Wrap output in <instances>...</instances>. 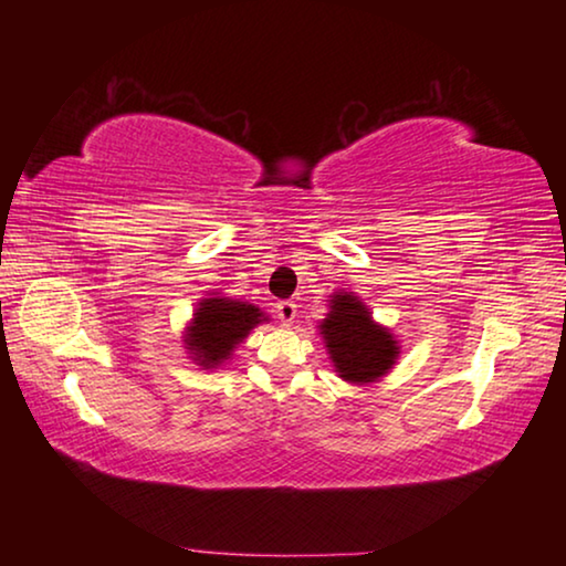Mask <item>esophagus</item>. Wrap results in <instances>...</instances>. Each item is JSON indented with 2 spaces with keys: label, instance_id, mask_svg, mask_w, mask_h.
I'll use <instances>...</instances> for the list:
<instances>
[{
  "label": "esophagus",
  "instance_id": "obj_1",
  "mask_svg": "<svg viewBox=\"0 0 566 566\" xmlns=\"http://www.w3.org/2000/svg\"><path fill=\"white\" fill-rule=\"evenodd\" d=\"M276 317H280L284 324H292L296 319V304L292 300H284L276 304Z\"/></svg>",
  "mask_w": 566,
  "mask_h": 566
}]
</instances>
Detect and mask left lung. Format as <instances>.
I'll list each match as a JSON object with an SVG mask.
<instances>
[{"label": "left lung", "mask_w": 566, "mask_h": 566, "mask_svg": "<svg viewBox=\"0 0 566 566\" xmlns=\"http://www.w3.org/2000/svg\"><path fill=\"white\" fill-rule=\"evenodd\" d=\"M319 334L327 344L329 359L344 381L371 385L395 367L399 344L387 327H381L359 296L337 292L329 300V314L322 319Z\"/></svg>", "instance_id": "obj_1"}]
</instances>
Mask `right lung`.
Instances as JSON below:
<instances>
[{"mask_svg":"<svg viewBox=\"0 0 566 566\" xmlns=\"http://www.w3.org/2000/svg\"><path fill=\"white\" fill-rule=\"evenodd\" d=\"M266 319L270 317L260 306L229 300V296H209L197 304L195 319L185 334V344L199 367L217 369L219 364L232 357L237 344L244 342L247 334Z\"/></svg>","mask_w":566,"mask_h":566,"instance_id":"obj_1","label":"right lung"}]
</instances>
